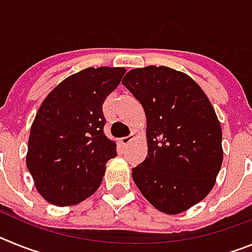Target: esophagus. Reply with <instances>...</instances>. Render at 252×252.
<instances>
[{"label": "esophagus", "instance_id": "esophagus-1", "mask_svg": "<svg viewBox=\"0 0 252 252\" xmlns=\"http://www.w3.org/2000/svg\"><path fill=\"white\" fill-rule=\"evenodd\" d=\"M133 139H135V135H133V133H130V135H127V136L121 137V144L122 145H127L128 142L132 141Z\"/></svg>", "mask_w": 252, "mask_h": 252}]
</instances>
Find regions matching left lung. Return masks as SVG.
Wrapping results in <instances>:
<instances>
[{
  "mask_svg": "<svg viewBox=\"0 0 252 252\" xmlns=\"http://www.w3.org/2000/svg\"><path fill=\"white\" fill-rule=\"evenodd\" d=\"M144 107L148 157L132 168L142 195L161 212L177 215L211 192L221 169V125L202 88L168 66L132 69L122 79Z\"/></svg>",
  "mask_w": 252,
  "mask_h": 252,
  "instance_id": "obj_1",
  "label": "left lung"
}]
</instances>
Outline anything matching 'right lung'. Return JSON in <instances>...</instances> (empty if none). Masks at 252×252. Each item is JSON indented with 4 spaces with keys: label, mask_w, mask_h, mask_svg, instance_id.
Returning <instances> with one entry per match:
<instances>
[{
    "label": "right lung",
    "mask_w": 252,
    "mask_h": 252,
    "mask_svg": "<svg viewBox=\"0 0 252 252\" xmlns=\"http://www.w3.org/2000/svg\"><path fill=\"white\" fill-rule=\"evenodd\" d=\"M124 68H87L48 94L31 125L26 165L49 203L72 206L97 190L106 162L117 155L104 135L103 102L117 88Z\"/></svg>",
    "instance_id": "right-lung-1"
}]
</instances>
